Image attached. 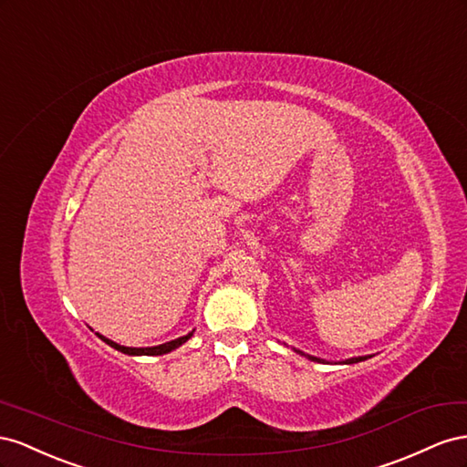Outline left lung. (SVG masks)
<instances>
[{
  "label": "left lung",
  "mask_w": 467,
  "mask_h": 467,
  "mask_svg": "<svg viewBox=\"0 0 467 467\" xmlns=\"http://www.w3.org/2000/svg\"><path fill=\"white\" fill-rule=\"evenodd\" d=\"M299 352V350H297ZM303 354V352H301ZM303 356H307V354H303ZM309 359H313V362H325V359H321V358H315V356H309ZM364 359H368V356H359V358H350V359H346L344 364H356V362H364Z\"/></svg>",
  "instance_id": "obj_1"
}]
</instances>
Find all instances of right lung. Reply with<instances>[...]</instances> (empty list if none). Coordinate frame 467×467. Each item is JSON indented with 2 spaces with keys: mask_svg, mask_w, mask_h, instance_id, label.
Returning <instances> with one entry per match:
<instances>
[{
  "mask_svg": "<svg viewBox=\"0 0 467 467\" xmlns=\"http://www.w3.org/2000/svg\"><path fill=\"white\" fill-rule=\"evenodd\" d=\"M98 337H99L105 344H109L111 348L119 350V352H123V354H129V356H162V354H168V352H171V350H176L178 346H182L185 340H190V338L193 337V332H190V335H185V337H182V338L171 340V342L160 344V346H152V348H129V346H121V344H117V342H113V340H109V338L101 337V335H98Z\"/></svg>",
  "mask_w": 467,
  "mask_h": 467,
  "instance_id": "add662e5",
  "label": "right lung"
}]
</instances>
